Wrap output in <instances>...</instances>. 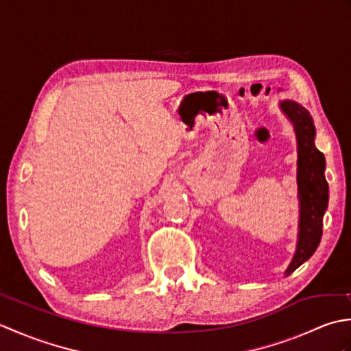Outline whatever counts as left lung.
<instances>
[{"label": "left lung", "mask_w": 351, "mask_h": 351, "mask_svg": "<svg viewBox=\"0 0 351 351\" xmlns=\"http://www.w3.org/2000/svg\"><path fill=\"white\" fill-rule=\"evenodd\" d=\"M285 114L293 121L297 134V185L300 199V232L295 255L287 268V276L299 268L317 250L323 234V215L329 200V187L324 178V155L314 143L315 126L306 108L293 101L280 104Z\"/></svg>", "instance_id": "obj_1"}]
</instances>
